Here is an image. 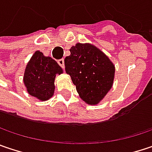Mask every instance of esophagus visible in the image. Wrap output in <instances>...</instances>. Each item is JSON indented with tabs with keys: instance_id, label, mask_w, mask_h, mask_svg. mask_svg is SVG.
Segmentation results:
<instances>
[{
	"instance_id": "obj_1",
	"label": "esophagus",
	"mask_w": 152,
	"mask_h": 152,
	"mask_svg": "<svg viewBox=\"0 0 152 152\" xmlns=\"http://www.w3.org/2000/svg\"><path fill=\"white\" fill-rule=\"evenodd\" d=\"M58 64L63 69H64V59H59V60H58Z\"/></svg>"
}]
</instances>
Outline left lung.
Returning <instances> with one entry per match:
<instances>
[{"label":"left lung","instance_id":"obj_1","mask_svg":"<svg viewBox=\"0 0 152 152\" xmlns=\"http://www.w3.org/2000/svg\"><path fill=\"white\" fill-rule=\"evenodd\" d=\"M64 59L65 71L82 100L96 105L113 86L115 68L111 60L99 48L90 44H80L70 49Z\"/></svg>","mask_w":152,"mask_h":152}]
</instances>
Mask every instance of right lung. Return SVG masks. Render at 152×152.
Wrapping results in <instances>:
<instances>
[{
  "label": "right lung",
  "instance_id": "obj_1",
  "mask_svg": "<svg viewBox=\"0 0 152 152\" xmlns=\"http://www.w3.org/2000/svg\"><path fill=\"white\" fill-rule=\"evenodd\" d=\"M62 73L63 69L54 59L37 50L26 67L23 80L29 94L44 102L53 95L56 75Z\"/></svg>",
  "mask_w": 152,
  "mask_h": 152
}]
</instances>
